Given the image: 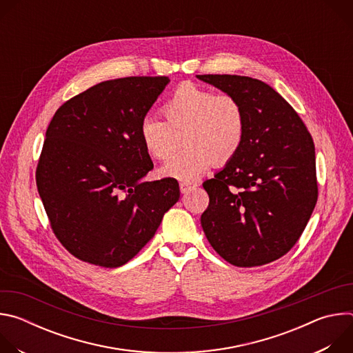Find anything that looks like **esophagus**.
Listing matches in <instances>:
<instances>
[{"instance_id":"esophagus-1","label":"esophagus","mask_w":353,"mask_h":353,"mask_svg":"<svg viewBox=\"0 0 353 353\" xmlns=\"http://www.w3.org/2000/svg\"><path fill=\"white\" fill-rule=\"evenodd\" d=\"M195 187H196V183H190V181H183V183H180V191H181L183 194L191 191V190L195 188Z\"/></svg>"}]
</instances>
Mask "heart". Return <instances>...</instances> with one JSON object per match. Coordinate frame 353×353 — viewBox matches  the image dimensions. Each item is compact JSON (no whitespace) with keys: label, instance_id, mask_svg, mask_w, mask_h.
Here are the masks:
<instances>
[{"label":"heart","instance_id":"obj_1","mask_svg":"<svg viewBox=\"0 0 353 353\" xmlns=\"http://www.w3.org/2000/svg\"><path fill=\"white\" fill-rule=\"evenodd\" d=\"M165 121L145 117L139 138L145 152L157 161L170 157L183 137L184 148L161 169L166 177L191 181L214 163L226 165L243 145L247 116L233 94H216L192 82L180 83L162 105Z\"/></svg>","mask_w":353,"mask_h":353}]
</instances>
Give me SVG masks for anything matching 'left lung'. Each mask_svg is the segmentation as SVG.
Listing matches in <instances>:
<instances>
[{
  "instance_id": "1",
  "label": "left lung",
  "mask_w": 353,
  "mask_h": 353,
  "mask_svg": "<svg viewBox=\"0 0 353 353\" xmlns=\"http://www.w3.org/2000/svg\"><path fill=\"white\" fill-rule=\"evenodd\" d=\"M236 96L247 130L239 154L203 183L201 215L216 253L236 267L272 263L296 244L317 203L314 142L294 109L270 85L240 75H196Z\"/></svg>"
}]
</instances>
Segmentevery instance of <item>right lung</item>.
<instances>
[{
    "instance_id": "1",
    "label": "right lung",
    "mask_w": 353,
    "mask_h": 353,
    "mask_svg": "<svg viewBox=\"0 0 353 353\" xmlns=\"http://www.w3.org/2000/svg\"><path fill=\"white\" fill-rule=\"evenodd\" d=\"M168 83V77L100 82L67 100L47 127L39 195L53 233L81 261L124 265L180 198L173 177L141 183L154 163L139 124Z\"/></svg>"
}]
</instances>
